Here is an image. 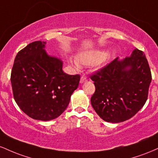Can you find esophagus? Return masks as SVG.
<instances>
[{
    "label": "esophagus",
    "mask_w": 158,
    "mask_h": 158,
    "mask_svg": "<svg viewBox=\"0 0 158 158\" xmlns=\"http://www.w3.org/2000/svg\"><path fill=\"white\" fill-rule=\"evenodd\" d=\"M87 80H88V79H87V78L84 77V76H82L80 79V83L81 84H82V83H85V81H87Z\"/></svg>",
    "instance_id": "1"
}]
</instances>
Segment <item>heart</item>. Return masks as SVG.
<instances>
[{
    "label": "heart",
    "mask_w": 158,
    "mask_h": 158,
    "mask_svg": "<svg viewBox=\"0 0 158 158\" xmlns=\"http://www.w3.org/2000/svg\"><path fill=\"white\" fill-rule=\"evenodd\" d=\"M116 55V50H111L105 52L102 50H93L89 51L81 52L78 54L77 58L69 57L68 60L76 68H79L81 64L92 65L95 64L96 66H104L112 59Z\"/></svg>",
    "instance_id": "heart-1"
}]
</instances>
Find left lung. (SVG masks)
<instances>
[{"label": "left lung", "mask_w": 158, "mask_h": 158, "mask_svg": "<svg viewBox=\"0 0 158 158\" xmlns=\"http://www.w3.org/2000/svg\"><path fill=\"white\" fill-rule=\"evenodd\" d=\"M91 79L96 88L92 107L103 120L118 123L131 118L144 106L152 74L144 52L136 48L129 57H117Z\"/></svg>", "instance_id": "1"}]
</instances>
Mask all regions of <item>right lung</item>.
Listing matches in <instances>:
<instances>
[{"label": "right lung", "mask_w": 158, "mask_h": 158, "mask_svg": "<svg viewBox=\"0 0 158 158\" xmlns=\"http://www.w3.org/2000/svg\"><path fill=\"white\" fill-rule=\"evenodd\" d=\"M45 41L29 44L15 56L11 73L15 101L31 118L49 121L68 107L80 76L63 72V61L45 50Z\"/></svg>", "instance_id": "obj_1"}]
</instances>
